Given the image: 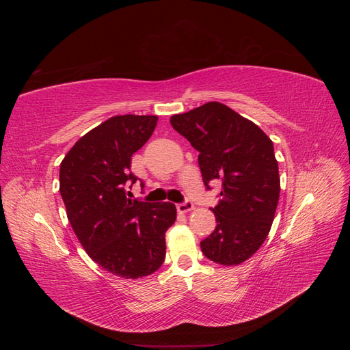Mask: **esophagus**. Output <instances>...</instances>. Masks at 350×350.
Masks as SVG:
<instances>
[{"mask_svg": "<svg viewBox=\"0 0 350 350\" xmlns=\"http://www.w3.org/2000/svg\"><path fill=\"white\" fill-rule=\"evenodd\" d=\"M193 208H194V204H193V201H189V200H185L184 203L176 204V210L179 211V213H187V211L193 210Z\"/></svg>", "mask_w": 350, "mask_h": 350, "instance_id": "34e87169", "label": "esophagus"}]
</instances>
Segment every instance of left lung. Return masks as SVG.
Instances as JSON below:
<instances>
[{"label":"left lung","mask_w":350,"mask_h":350,"mask_svg":"<svg viewBox=\"0 0 350 350\" xmlns=\"http://www.w3.org/2000/svg\"><path fill=\"white\" fill-rule=\"evenodd\" d=\"M171 125L191 143L207 189L221 184L213 210L216 229L200 242L204 256L224 266L250 258L266 241L280 194L273 142L258 125L226 105L207 102L174 115Z\"/></svg>","instance_id":"obj_1"}]
</instances>
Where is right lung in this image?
<instances>
[{"label": "right lung", "instance_id": "1", "mask_svg": "<svg viewBox=\"0 0 350 350\" xmlns=\"http://www.w3.org/2000/svg\"><path fill=\"white\" fill-rule=\"evenodd\" d=\"M156 122L154 115L112 116L84 134L59 167V193L74 234L94 262L125 279L149 276L162 266L165 232L176 219L172 203L126 197L139 179L130 171L131 156L150 139Z\"/></svg>", "mask_w": 350, "mask_h": 350}]
</instances>
